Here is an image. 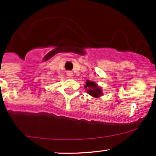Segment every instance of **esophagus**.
<instances>
[{
  "label": "esophagus",
  "instance_id": "1",
  "mask_svg": "<svg viewBox=\"0 0 156 156\" xmlns=\"http://www.w3.org/2000/svg\"><path fill=\"white\" fill-rule=\"evenodd\" d=\"M73 75V72H72V71H70V70L67 71V76H69V77H71Z\"/></svg>",
  "mask_w": 156,
  "mask_h": 156
}]
</instances>
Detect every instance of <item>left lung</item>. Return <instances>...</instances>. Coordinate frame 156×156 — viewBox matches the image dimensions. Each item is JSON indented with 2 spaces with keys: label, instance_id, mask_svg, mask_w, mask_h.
<instances>
[{
  "label": "left lung",
  "instance_id": "1",
  "mask_svg": "<svg viewBox=\"0 0 156 156\" xmlns=\"http://www.w3.org/2000/svg\"><path fill=\"white\" fill-rule=\"evenodd\" d=\"M85 88L87 89V92L93 97H99L101 94V89L98 87L97 84L94 82L87 80Z\"/></svg>",
  "mask_w": 156,
  "mask_h": 156
}]
</instances>
